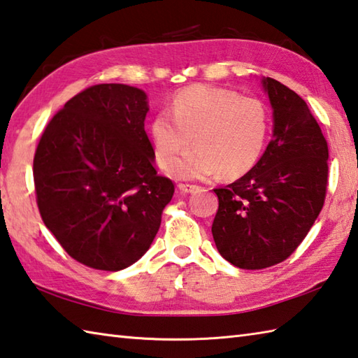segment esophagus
I'll return each instance as SVG.
<instances>
[{
  "label": "esophagus",
  "mask_w": 358,
  "mask_h": 358,
  "mask_svg": "<svg viewBox=\"0 0 358 358\" xmlns=\"http://www.w3.org/2000/svg\"><path fill=\"white\" fill-rule=\"evenodd\" d=\"M178 189H180L181 192L189 194V192H194V191H197L199 186H197V185H189V183H180V185H178Z\"/></svg>",
  "instance_id": "esophagus-1"
}]
</instances>
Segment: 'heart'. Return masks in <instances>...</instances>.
Here are the masks:
<instances>
[{
  "mask_svg": "<svg viewBox=\"0 0 358 358\" xmlns=\"http://www.w3.org/2000/svg\"><path fill=\"white\" fill-rule=\"evenodd\" d=\"M270 130L268 107L257 97L237 91L192 85L173 96L169 111L150 122L157 163L171 169L194 142L196 149L173 167L180 178H205L219 172L236 178L253 169Z\"/></svg>",
  "mask_w": 358,
  "mask_h": 358,
  "instance_id": "heart-1",
  "label": "heart"
}]
</instances>
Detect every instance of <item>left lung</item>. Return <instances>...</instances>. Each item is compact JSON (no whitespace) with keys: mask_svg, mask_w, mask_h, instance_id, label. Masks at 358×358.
<instances>
[{"mask_svg":"<svg viewBox=\"0 0 358 358\" xmlns=\"http://www.w3.org/2000/svg\"><path fill=\"white\" fill-rule=\"evenodd\" d=\"M262 82L275 117L273 139L253 169L214 189L215 247L243 270L292 256L323 209L329 181L327 143L304 99L271 77Z\"/></svg>","mask_w":358,"mask_h":358,"instance_id":"left-lung-1","label":"left lung"}]
</instances>
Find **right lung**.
Instances as JSON below:
<instances>
[{
	"label": "right lung",
	"instance_id": "right-lung-1",
	"mask_svg": "<svg viewBox=\"0 0 358 358\" xmlns=\"http://www.w3.org/2000/svg\"><path fill=\"white\" fill-rule=\"evenodd\" d=\"M144 91L99 83L52 116L34 157L41 220L74 261L117 271L155 239L175 187L153 167Z\"/></svg>",
	"mask_w": 358,
	"mask_h": 358
}]
</instances>
